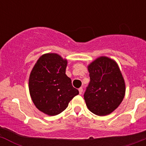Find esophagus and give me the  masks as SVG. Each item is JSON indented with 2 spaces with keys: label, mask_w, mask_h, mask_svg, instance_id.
<instances>
[{
  "label": "esophagus",
  "mask_w": 146,
  "mask_h": 146,
  "mask_svg": "<svg viewBox=\"0 0 146 146\" xmlns=\"http://www.w3.org/2000/svg\"><path fill=\"white\" fill-rule=\"evenodd\" d=\"M82 91H83V90H82V88H79V94H82Z\"/></svg>",
  "instance_id": "1"
}]
</instances>
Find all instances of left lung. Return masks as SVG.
<instances>
[{
    "mask_svg": "<svg viewBox=\"0 0 146 146\" xmlns=\"http://www.w3.org/2000/svg\"><path fill=\"white\" fill-rule=\"evenodd\" d=\"M90 83L84 94L86 106L93 113L108 115L123 101L126 85L115 60L100 56L88 66Z\"/></svg>",
    "mask_w": 146,
    "mask_h": 146,
    "instance_id": "8db88e82",
    "label": "left lung"
}]
</instances>
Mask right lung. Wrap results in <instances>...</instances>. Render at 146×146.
I'll list each match as a JSON object with an SVG mask.
<instances>
[{"mask_svg": "<svg viewBox=\"0 0 146 146\" xmlns=\"http://www.w3.org/2000/svg\"><path fill=\"white\" fill-rule=\"evenodd\" d=\"M67 60L57 53H45L33 67L28 80L36 108L47 115H56L68 107L79 91L66 74Z\"/></svg>", "mask_w": 146, "mask_h": 146, "instance_id": "1", "label": "right lung"}]
</instances>
